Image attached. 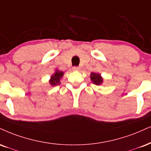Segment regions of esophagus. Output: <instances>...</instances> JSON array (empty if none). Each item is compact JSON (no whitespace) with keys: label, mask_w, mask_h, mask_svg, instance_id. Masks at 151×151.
I'll use <instances>...</instances> for the list:
<instances>
[{"label":"esophagus","mask_w":151,"mask_h":151,"mask_svg":"<svg viewBox=\"0 0 151 151\" xmlns=\"http://www.w3.org/2000/svg\"><path fill=\"white\" fill-rule=\"evenodd\" d=\"M72 70H74V71H79V70H80V68H79V67H73V68H72Z\"/></svg>","instance_id":"34e87169"}]
</instances>
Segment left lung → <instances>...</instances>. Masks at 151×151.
I'll list each match as a JSON object with an SVG mask.
<instances>
[{
	"instance_id": "8db88e82",
	"label": "left lung",
	"mask_w": 151,
	"mask_h": 151,
	"mask_svg": "<svg viewBox=\"0 0 151 151\" xmlns=\"http://www.w3.org/2000/svg\"><path fill=\"white\" fill-rule=\"evenodd\" d=\"M91 80L96 85H101L103 83V78L101 77V74L91 72Z\"/></svg>"
}]
</instances>
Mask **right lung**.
<instances>
[{
	"instance_id": "obj_1",
	"label": "right lung",
	"mask_w": 151,
	"mask_h": 151,
	"mask_svg": "<svg viewBox=\"0 0 151 151\" xmlns=\"http://www.w3.org/2000/svg\"><path fill=\"white\" fill-rule=\"evenodd\" d=\"M63 74H64V72H62V71H59L58 70H56L55 73H54L53 75L51 76L50 79L49 80L50 84L52 86L60 84V79L63 77Z\"/></svg>"
}]
</instances>
